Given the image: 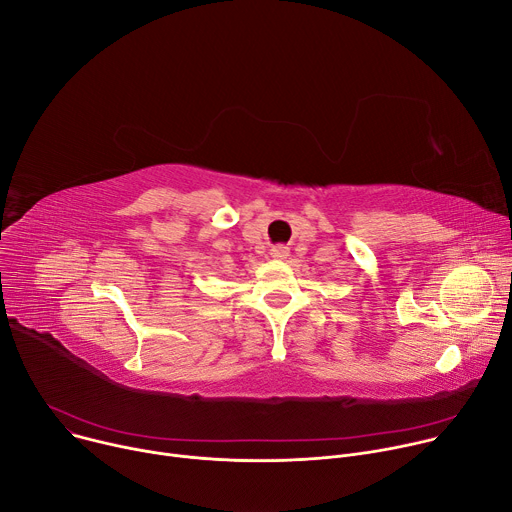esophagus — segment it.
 <instances>
[{"label":"esophagus","instance_id":"1","mask_svg":"<svg viewBox=\"0 0 512 512\" xmlns=\"http://www.w3.org/2000/svg\"><path fill=\"white\" fill-rule=\"evenodd\" d=\"M270 254H272V258H276V260H285L291 252H289L287 246H274V248L270 250Z\"/></svg>","mask_w":512,"mask_h":512}]
</instances>
